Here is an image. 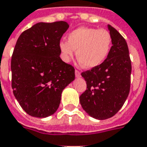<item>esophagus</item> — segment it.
<instances>
[{
  "mask_svg": "<svg viewBox=\"0 0 147 147\" xmlns=\"http://www.w3.org/2000/svg\"><path fill=\"white\" fill-rule=\"evenodd\" d=\"M75 75H76V77H77V78H80V77L81 76L80 72L78 70L75 71Z\"/></svg>",
  "mask_w": 147,
  "mask_h": 147,
  "instance_id": "1",
  "label": "esophagus"
}]
</instances>
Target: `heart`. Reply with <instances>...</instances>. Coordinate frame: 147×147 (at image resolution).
Instances as JSON below:
<instances>
[{
  "mask_svg": "<svg viewBox=\"0 0 147 147\" xmlns=\"http://www.w3.org/2000/svg\"><path fill=\"white\" fill-rule=\"evenodd\" d=\"M67 41L59 43L62 59L69 62L76 50L79 63L88 69L100 66L107 59L112 47L111 34L103 28H77L67 34Z\"/></svg>",
  "mask_w": 147,
  "mask_h": 147,
  "instance_id": "b5f03b06",
  "label": "heart"
}]
</instances>
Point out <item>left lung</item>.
<instances>
[{
	"label": "left lung",
	"instance_id": "8db88e82",
	"mask_svg": "<svg viewBox=\"0 0 147 147\" xmlns=\"http://www.w3.org/2000/svg\"><path fill=\"white\" fill-rule=\"evenodd\" d=\"M112 47L100 66L82 72L87 89L80 97L83 109L97 119L114 116L123 107L130 92L131 61L125 39L108 25Z\"/></svg>",
	"mask_w": 147,
	"mask_h": 147
}]
</instances>
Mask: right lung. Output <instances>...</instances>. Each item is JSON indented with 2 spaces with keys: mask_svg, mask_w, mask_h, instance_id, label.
<instances>
[{
  "mask_svg": "<svg viewBox=\"0 0 147 147\" xmlns=\"http://www.w3.org/2000/svg\"><path fill=\"white\" fill-rule=\"evenodd\" d=\"M69 27L65 21L37 23L18 38L11 59L12 88L29 115L56 112L61 93L75 80V68L60 59L59 43Z\"/></svg>",
  "mask_w": 147,
  "mask_h": 147,
  "instance_id": "obj_1",
  "label": "right lung"
}]
</instances>
